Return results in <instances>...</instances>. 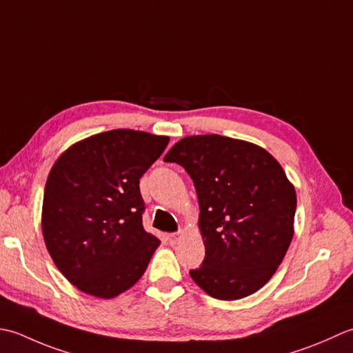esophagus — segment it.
Returning <instances> with one entry per match:
<instances>
[{"label": "esophagus", "instance_id": "34e87169", "mask_svg": "<svg viewBox=\"0 0 353 353\" xmlns=\"http://www.w3.org/2000/svg\"><path fill=\"white\" fill-rule=\"evenodd\" d=\"M181 236H183V232H176V233H170L169 236H168V239H169V243H172V245H174V243H176L179 239H181Z\"/></svg>", "mask_w": 353, "mask_h": 353}]
</instances>
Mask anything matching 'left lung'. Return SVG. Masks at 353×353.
I'll return each mask as SVG.
<instances>
[{"instance_id": "left-lung-1", "label": "left lung", "mask_w": 353, "mask_h": 353, "mask_svg": "<svg viewBox=\"0 0 353 353\" xmlns=\"http://www.w3.org/2000/svg\"><path fill=\"white\" fill-rule=\"evenodd\" d=\"M195 184L205 257L190 277L208 296L239 300L268 282L294 236L296 189L253 143L218 134L181 139L164 157Z\"/></svg>"}]
</instances>
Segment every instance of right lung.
Returning a JSON list of instances; mask_svg holds the SVG:
<instances>
[{"label":"right lung","mask_w":353,"mask_h":353,"mask_svg":"<svg viewBox=\"0 0 353 353\" xmlns=\"http://www.w3.org/2000/svg\"><path fill=\"white\" fill-rule=\"evenodd\" d=\"M169 137L114 129L68 148L50 170L42 234L71 285L112 299L139 282L160 241L143 228L140 178Z\"/></svg>","instance_id":"obj_1"}]
</instances>
